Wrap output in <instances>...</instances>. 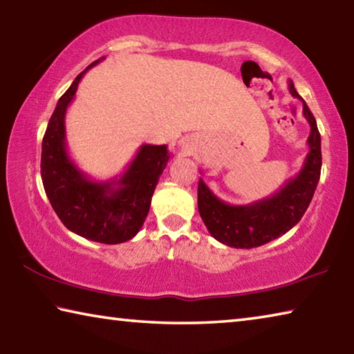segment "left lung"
Instances as JSON below:
<instances>
[{"instance_id": "left-lung-1", "label": "left lung", "mask_w": 354, "mask_h": 354, "mask_svg": "<svg viewBox=\"0 0 354 354\" xmlns=\"http://www.w3.org/2000/svg\"><path fill=\"white\" fill-rule=\"evenodd\" d=\"M289 91L292 97L303 101L304 118L310 127L309 153L295 178L289 179L272 196L243 206L227 205L220 200L200 178V215L211 236L227 247L256 248L286 234L301 220L314 196L322 170L320 133L313 112L299 97L292 81H289Z\"/></svg>"}]
</instances>
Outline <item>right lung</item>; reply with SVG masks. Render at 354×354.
I'll return each instance as SVG.
<instances>
[{"instance_id":"obj_1","label":"right lung","mask_w":354,"mask_h":354,"mask_svg":"<svg viewBox=\"0 0 354 354\" xmlns=\"http://www.w3.org/2000/svg\"><path fill=\"white\" fill-rule=\"evenodd\" d=\"M103 59L81 71L59 98L41 142L40 173L48 200L67 230L88 241L115 245L140 231L170 153L167 145H142L128 169L111 181H93L70 159L65 113L82 76Z\"/></svg>"}]
</instances>
